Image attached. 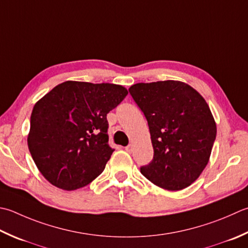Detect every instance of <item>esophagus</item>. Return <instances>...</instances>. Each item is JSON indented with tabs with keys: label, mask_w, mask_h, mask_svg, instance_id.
Masks as SVG:
<instances>
[{
	"label": "esophagus",
	"mask_w": 248,
	"mask_h": 248,
	"mask_svg": "<svg viewBox=\"0 0 248 248\" xmlns=\"http://www.w3.org/2000/svg\"><path fill=\"white\" fill-rule=\"evenodd\" d=\"M132 148H133V147H132V145H128V146H127V147H125L124 149H125V150H127V152H128V153H131V152H132Z\"/></svg>",
	"instance_id": "obj_1"
}]
</instances>
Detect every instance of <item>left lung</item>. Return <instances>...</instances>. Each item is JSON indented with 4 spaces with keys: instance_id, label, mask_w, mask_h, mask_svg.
<instances>
[{
    "instance_id": "1",
    "label": "left lung",
    "mask_w": 248,
    "mask_h": 248,
    "mask_svg": "<svg viewBox=\"0 0 248 248\" xmlns=\"http://www.w3.org/2000/svg\"><path fill=\"white\" fill-rule=\"evenodd\" d=\"M147 120L154 158L140 173L171 191L190 186L206 167L216 124L205 100L176 80L140 82L129 88Z\"/></svg>"
}]
</instances>
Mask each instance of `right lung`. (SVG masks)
Here are the masks:
<instances>
[{"label":"right lung","mask_w":248,"mask_h":248,"mask_svg":"<svg viewBox=\"0 0 248 248\" xmlns=\"http://www.w3.org/2000/svg\"><path fill=\"white\" fill-rule=\"evenodd\" d=\"M127 94L119 85L69 80L34 105L28 146L48 182L75 190L103 172L115 150L106 116Z\"/></svg>","instance_id":"obj_1"}]
</instances>
